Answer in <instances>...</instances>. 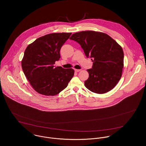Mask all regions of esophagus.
Returning a JSON list of instances; mask_svg holds the SVG:
<instances>
[{
	"instance_id": "esophagus-1",
	"label": "esophagus",
	"mask_w": 146,
	"mask_h": 146,
	"mask_svg": "<svg viewBox=\"0 0 146 146\" xmlns=\"http://www.w3.org/2000/svg\"><path fill=\"white\" fill-rule=\"evenodd\" d=\"M75 71L76 72H78L79 71H80V70H78V69H75Z\"/></svg>"
}]
</instances>
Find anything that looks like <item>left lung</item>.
<instances>
[{
  "label": "left lung",
  "instance_id": "obj_1",
  "mask_svg": "<svg viewBox=\"0 0 146 146\" xmlns=\"http://www.w3.org/2000/svg\"><path fill=\"white\" fill-rule=\"evenodd\" d=\"M70 39L78 42L87 57L93 62L92 68L87 70L89 78L84 84L97 94L112 90L121 79L124 67L122 47L108 35L94 31L74 33Z\"/></svg>",
  "mask_w": 146,
  "mask_h": 146
}]
</instances>
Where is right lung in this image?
Masks as SVG:
<instances>
[{"label": "right lung", "instance_id": "add662e5", "mask_svg": "<svg viewBox=\"0 0 146 146\" xmlns=\"http://www.w3.org/2000/svg\"><path fill=\"white\" fill-rule=\"evenodd\" d=\"M70 33L45 35L29 44L25 49L21 66L33 89L44 96H56L64 89L74 75L72 68L55 67L60 58V49Z\"/></svg>", "mask_w": 146, "mask_h": 146}]
</instances>
